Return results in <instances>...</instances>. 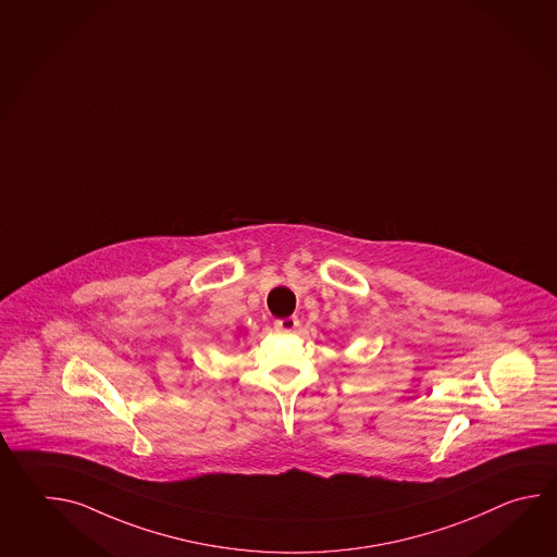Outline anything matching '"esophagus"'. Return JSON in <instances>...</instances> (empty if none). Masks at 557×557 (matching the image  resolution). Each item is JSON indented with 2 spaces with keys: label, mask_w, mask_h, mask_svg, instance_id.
Segmentation results:
<instances>
[{
  "label": "esophagus",
  "mask_w": 557,
  "mask_h": 557,
  "mask_svg": "<svg viewBox=\"0 0 557 557\" xmlns=\"http://www.w3.org/2000/svg\"><path fill=\"white\" fill-rule=\"evenodd\" d=\"M273 327H275V331H280V333H294V331L299 327V319H297L296 315L285 319H275V321H273Z\"/></svg>",
  "instance_id": "1"
}]
</instances>
